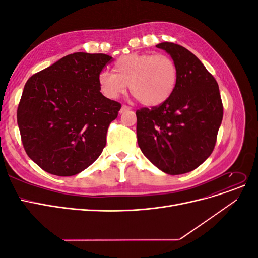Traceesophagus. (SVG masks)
Instances as JSON below:
<instances>
[{"label": "esophagus", "mask_w": 258, "mask_h": 258, "mask_svg": "<svg viewBox=\"0 0 258 258\" xmlns=\"http://www.w3.org/2000/svg\"><path fill=\"white\" fill-rule=\"evenodd\" d=\"M128 110H130V107H129V106H127V105H122V106H121V108H120V113H123L124 111H128Z\"/></svg>", "instance_id": "34e87169"}]
</instances>
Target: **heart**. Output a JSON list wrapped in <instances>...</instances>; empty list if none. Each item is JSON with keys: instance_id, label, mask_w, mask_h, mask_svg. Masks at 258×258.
Returning <instances> with one entry per match:
<instances>
[{"instance_id": "heart-1", "label": "heart", "mask_w": 258, "mask_h": 258, "mask_svg": "<svg viewBox=\"0 0 258 258\" xmlns=\"http://www.w3.org/2000/svg\"><path fill=\"white\" fill-rule=\"evenodd\" d=\"M113 72H101L98 85L101 93L115 100L126 89L146 106H156L172 95L178 71L172 58L166 54L130 53L117 59Z\"/></svg>"}]
</instances>
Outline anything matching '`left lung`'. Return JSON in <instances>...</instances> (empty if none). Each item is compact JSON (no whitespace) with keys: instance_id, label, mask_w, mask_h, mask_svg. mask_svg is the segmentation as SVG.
Segmentation results:
<instances>
[{"instance_id":"left-lung-1","label":"left lung","mask_w":258,"mask_h":258,"mask_svg":"<svg viewBox=\"0 0 258 258\" xmlns=\"http://www.w3.org/2000/svg\"><path fill=\"white\" fill-rule=\"evenodd\" d=\"M177 67L175 89L165 102L136 112L138 144L154 166L171 175L195 170L212 154L223 119L220 89L192 52L163 42Z\"/></svg>"}]
</instances>
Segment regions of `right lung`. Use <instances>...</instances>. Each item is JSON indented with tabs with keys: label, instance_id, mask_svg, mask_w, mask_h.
I'll list each match as a JSON object with an SVG mask.
<instances>
[{
	"label": "right lung",
	"instance_id": "right-lung-1",
	"mask_svg": "<svg viewBox=\"0 0 258 258\" xmlns=\"http://www.w3.org/2000/svg\"><path fill=\"white\" fill-rule=\"evenodd\" d=\"M111 61L104 53L74 52L26 83L17 110L21 141L46 172L75 175L102 153L121 107L99 89L98 76Z\"/></svg>",
	"mask_w": 258,
	"mask_h": 258
}]
</instances>
